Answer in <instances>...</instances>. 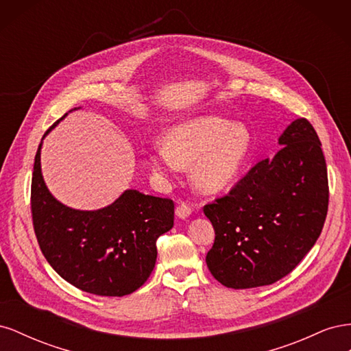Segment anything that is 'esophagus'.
Listing matches in <instances>:
<instances>
[{
	"label": "esophagus",
	"instance_id": "1",
	"mask_svg": "<svg viewBox=\"0 0 351 351\" xmlns=\"http://www.w3.org/2000/svg\"><path fill=\"white\" fill-rule=\"evenodd\" d=\"M190 214H192V208H190L187 204H184V202H182V204H178V206L176 208V217L180 218V219L189 218Z\"/></svg>",
	"mask_w": 351,
	"mask_h": 351
}]
</instances>
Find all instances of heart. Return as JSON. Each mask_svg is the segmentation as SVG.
<instances>
[{"label":"heart","instance_id":"b5f03b06","mask_svg":"<svg viewBox=\"0 0 351 351\" xmlns=\"http://www.w3.org/2000/svg\"><path fill=\"white\" fill-rule=\"evenodd\" d=\"M250 143V132L243 124L215 115L196 117L171 127L165 143L154 145L147 162L161 177L193 164V187L204 195H215L234 182L246 162Z\"/></svg>","mask_w":351,"mask_h":351}]
</instances>
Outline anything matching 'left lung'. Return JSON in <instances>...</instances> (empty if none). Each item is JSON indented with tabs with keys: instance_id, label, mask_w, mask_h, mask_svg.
Returning a JSON list of instances; mask_svg holds the SVG:
<instances>
[{
	"instance_id": "left-lung-1",
	"label": "left lung",
	"mask_w": 351,
	"mask_h": 351,
	"mask_svg": "<svg viewBox=\"0 0 351 351\" xmlns=\"http://www.w3.org/2000/svg\"><path fill=\"white\" fill-rule=\"evenodd\" d=\"M278 143L274 158L262 159L227 196L204 206L215 230L206 265L228 289L281 280L321 236L329 190L319 137L309 121L297 119Z\"/></svg>"
}]
</instances>
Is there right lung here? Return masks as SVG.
<instances>
[{"instance_id":"right-lung-1","label":"right lung","mask_w":351,"mask_h":351,"mask_svg":"<svg viewBox=\"0 0 351 351\" xmlns=\"http://www.w3.org/2000/svg\"><path fill=\"white\" fill-rule=\"evenodd\" d=\"M40 147L42 142L32 176L30 208L45 259L82 291L111 297L136 291L154 271L156 239L174 226V202L129 189L102 209L69 208L44 182Z\"/></svg>"}]
</instances>
